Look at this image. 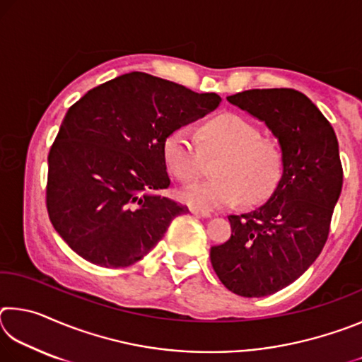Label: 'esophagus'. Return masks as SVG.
Segmentation results:
<instances>
[{"label": "esophagus", "mask_w": 362, "mask_h": 362, "mask_svg": "<svg viewBox=\"0 0 362 362\" xmlns=\"http://www.w3.org/2000/svg\"><path fill=\"white\" fill-rule=\"evenodd\" d=\"M189 212L194 214V216H199V217H211L212 214L209 211H201V209H196V207H189Z\"/></svg>", "instance_id": "34e87169"}]
</instances>
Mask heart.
Returning <instances> with one entry per match:
<instances>
[{
    "label": "heart",
    "instance_id": "obj_1",
    "mask_svg": "<svg viewBox=\"0 0 362 362\" xmlns=\"http://www.w3.org/2000/svg\"><path fill=\"white\" fill-rule=\"evenodd\" d=\"M168 173L180 183L198 179L204 158L220 156L214 180L194 183L180 193L182 201L201 211L230 207L243 199L260 204L278 188L286 155L278 140L262 136L259 126L231 112L214 115L198 126V140L183 127L170 131L161 145Z\"/></svg>",
    "mask_w": 362,
    "mask_h": 362
}]
</instances>
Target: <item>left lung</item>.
Instances as JSON below:
<instances>
[{"label": "left lung", "mask_w": 362, "mask_h": 362, "mask_svg": "<svg viewBox=\"0 0 362 362\" xmlns=\"http://www.w3.org/2000/svg\"><path fill=\"white\" fill-rule=\"evenodd\" d=\"M278 137L284 175L265 204L228 216L231 236L211 247L226 289L265 297L293 283L321 254L343 183L339 142L330 122L296 89H250L226 97Z\"/></svg>", "instance_id": "obj_1"}]
</instances>
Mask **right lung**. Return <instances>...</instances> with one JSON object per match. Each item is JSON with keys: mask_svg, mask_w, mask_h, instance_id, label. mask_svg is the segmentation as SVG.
Returning <instances> with one entry per match:
<instances>
[{"mask_svg": "<svg viewBox=\"0 0 362 362\" xmlns=\"http://www.w3.org/2000/svg\"><path fill=\"white\" fill-rule=\"evenodd\" d=\"M220 100L216 93L132 71L73 103L47 156L46 207L62 240L105 268L144 259L188 212L159 194L170 185L163 140Z\"/></svg>", "mask_w": 362, "mask_h": 362, "instance_id": "obj_1", "label": "right lung"}]
</instances>
